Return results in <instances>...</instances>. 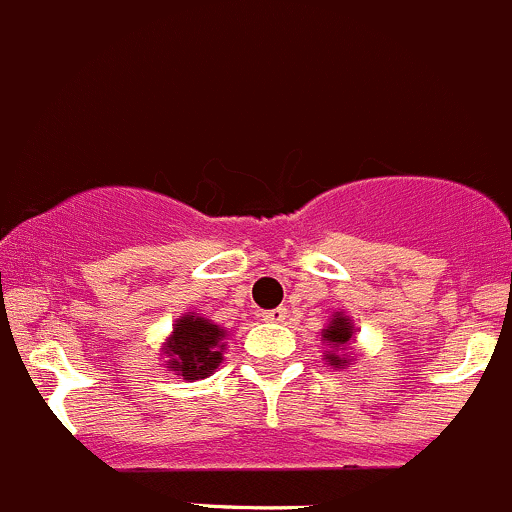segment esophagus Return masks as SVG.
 <instances>
[{
  "label": "esophagus",
  "instance_id": "1",
  "mask_svg": "<svg viewBox=\"0 0 512 512\" xmlns=\"http://www.w3.org/2000/svg\"><path fill=\"white\" fill-rule=\"evenodd\" d=\"M266 323H283L288 318V310L286 308H273V310H263L261 315Z\"/></svg>",
  "mask_w": 512,
  "mask_h": 512
}]
</instances>
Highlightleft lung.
Listing matches in <instances>:
<instances>
[{
    "label": "left lung",
    "mask_w": 512,
    "mask_h": 512,
    "mask_svg": "<svg viewBox=\"0 0 512 512\" xmlns=\"http://www.w3.org/2000/svg\"><path fill=\"white\" fill-rule=\"evenodd\" d=\"M323 337H325V340H328L333 347L347 345V342H350V337H352V325L347 323V318H342V315H335L333 325H330V328L325 330ZM325 360H328L330 365H335V367H345L347 357H340V355H335V352H330V355L325 357Z\"/></svg>",
    "instance_id": "left-lung-1"
}]
</instances>
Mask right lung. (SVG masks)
<instances>
[{"label": "right lung", "mask_w": 512, "mask_h": 512, "mask_svg": "<svg viewBox=\"0 0 512 512\" xmlns=\"http://www.w3.org/2000/svg\"><path fill=\"white\" fill-rule=\"evenodd\" d=\"M224 330L199 315H184L177 320L175 333L165 347V355L170 357V367L182 374L184 379H204L209 377L221 362L224 352Z\"/></svg>", "instance_id": "obj_1"}]
</instances>
